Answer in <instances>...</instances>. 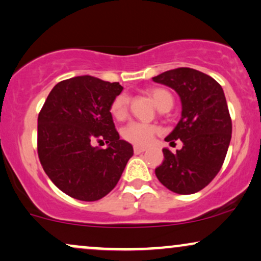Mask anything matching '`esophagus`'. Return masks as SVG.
I'll list each match as a JSON object with an SVG mask.
<instances>
[{"mask_svg":"<svg viewBox=\"0 0 261 261\" xmlns=\"http://www.w3.org/2000/svg\"><path fill=\"white\" fill-rule=\"evenodd\" d=\"M144 150H146V147L134 146V152H135V154H140V153H143Z\"/></svg>","mask_w":261,"mask_h":261,"instance_id":"esophagus-1","label":"esophagus"}]
</instances>
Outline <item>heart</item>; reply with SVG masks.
Instances as JSON below:
<instances>
[{
  "mask_svg": "<svg viewBox=\"0 0 261 261\" xmlns=\"http://www.w3.org/2000/svg\"><path fill=\"white\" fill-rule=\"evenodd\" d=\"M149 96L154 100L155 106L159 109L169 108L170 109L174 103V98H172L171 93L164 89H159V87H154V89L148 90ZM127 107H128V98L126 95H119L113 100L111 106V113L112 115L118 120H121L126 117L127 114ZM156 128L153 125L142 124V122H130L122 130V137L125 140L130 141V142L141 144V146H146L152 141L153 135L155 134Z\"/></svg>",
  "mask_w": 261,
  "mask_h": 261,
  "instance_id": "b5f03b06",
  "label": "heart"
}]
</instances>
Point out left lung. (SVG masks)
<instances>
[{
	"mask_svg": "<svg viewBox=\"0 0 261 261\" xmlns=\"http://www.w3.org/2000/svg\"><path fill=\"white\" fill-rule=\"evenodd\" d=\"M153 81L171 87L180 97L181 119L165 141L184 143L176 153L163 148L164 161L155 175L172 192L196 193L220 171L230 146L232 121L224 90L212 76L191 68L164 71Z\"/></svg>",
	"mask_w": 261,
	"mask_h": 261,
	"instance_id": "8db88e82",
	"label": "left lung"
}]
</instances>
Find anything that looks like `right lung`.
Segmentation results:
<instances>
[{
    "mask_svg": "<svg viewBox=\"0 0 261 261\" xmlns=\"http://www.w3.org/2000/svg\"><path fill=\"white\" fill-rule=\"evenodd\" d=\"M119 83L83 75L53 87L37 119V153L62 192L93 202L117 186L134 148L120 140L111 113ZM106 140L105 150L93 146ZM104 144V143H103Z\"/></svg>",
    "mask_w": 261,
    "mask_h": 261,
    "instance_id": "obj_1",
    "label": "right lung"
}]
</instances>
